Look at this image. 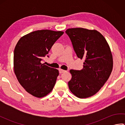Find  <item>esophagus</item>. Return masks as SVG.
<instances>
[{
    "label": "esophagus",
    "mask_w": 125,
    "mask_h": 125,
    "mask_svg": "<svg viewBox=\"0 0 125 125\" xmlns=\"http://www.w3.org/2000/svg\"><path fill=\"white\" fill-rule=\"evenodd\" d=\"M59 71H60V73H65L67 71L64 70H63V69H61L59 70Z\"/></svg>",
    "instance_id": "34e87169"
}]
</instances>
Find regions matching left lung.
<instances>
[{"instance_id": "8db88e82", "label": "left lung", "mask_w": 125, "mask_h": 125, "mask_svg": "<svg viewBox=\"0 0 125 125\" xmlns=\"http://www.w3.org/2000/svg\"><path fill=\"white\" fill-rule=\"evenodd\" d=\"M77 57L84 59L81 70H70V91L79 98H86L99 91L112 71V52L107 41L95 30L72 28L66 30Z\"/></svg>"}]
</instances>
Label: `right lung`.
Returning a JSON list of instances; mask_svg holds the SVG:
<instances>
[{"label": "right lung", "instance_id": "right-lung-1", "mask_svg": "<svg viewBox=\"0 0 125 125\" xmlns=\"http://www.w3.org/2000/svg\"><path fill=\"white\" fill-rule=\"evenodd\" d=\"M63 33L49 30L34 31L21 37L16 44L14 73L21 85L34 97L46 96L55 85L59 71L42 64L41 61Z\"/></svg>", "mask_w": 125, "mask_h": 125}]
</instances>
